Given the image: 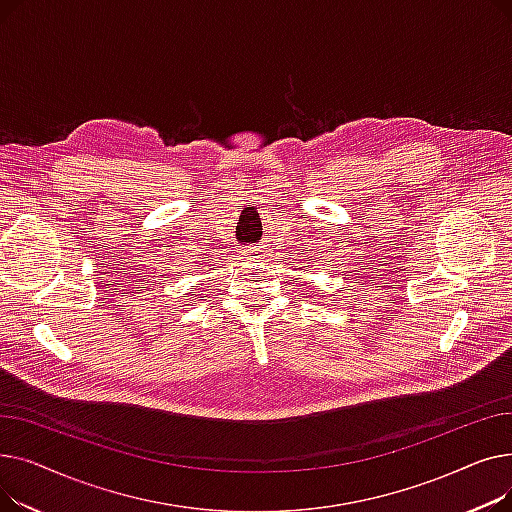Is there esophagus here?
Instances as JSON below:
<instances>
[{
    "label": "esophagus",
    "mask_w": 512,
    "mask_h": 512,
    "mask_svg": "<svg viewBox=\"0 0 512 512\" xmlns=\"http://www.w3.org/2000/svg\"><path fill=\"white\" fill-rule=\"evenodd\" d=\"M247 255H249L251 261H255V263L259 265V263L267 261V257H270V251H267L265 247H251V249L247 251Z\"/></svg>",
    "instance_id": "34e87169"
}]
</instances>
